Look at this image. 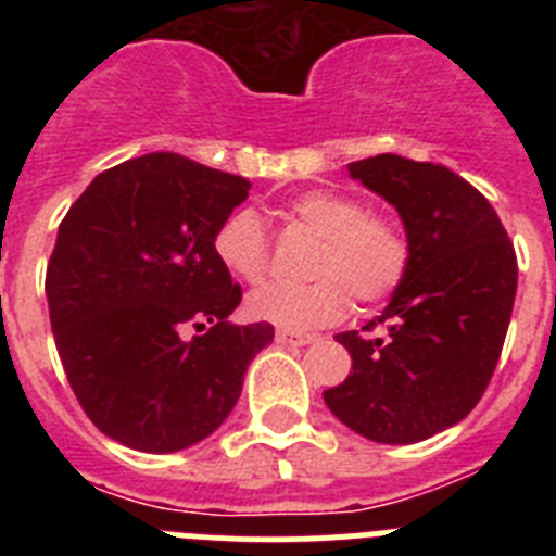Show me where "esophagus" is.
<instances>
[{
	"label": "esophagus",
	"mask_w": 556,
	"mask_h": 556,
	"mask_svg": "<svg viewBox=\"0 0 556 556\" xmlns=\"http://www.w3.org/2000/svg\"><path fill=\"white\" fill-rule=\"evenodd\" d=\"M275 342H278V345H294V348H301V345H308V342H314V337H312V333L278 331V333H275Z\"/></svg>",
	"instance_id": "1"
}]
</instances>
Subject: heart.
<instances>
[{
  "instance_id": "obj_1",
  "label": "heart",
  "mask_w": 556,
  "mask_h": 556,
  "mask_svg": "<svg viewBox=\"0 0 556 556\" xmlns=\"http://www.w3.org/2000/svg\"><path fill=\"white\" fill-rule=\"evenodd\" d=\"M289 219L320 236L308 283H267L244 301L250 320L306 331L345 317L358 303L390 298L409 267V239L392 217L372 214L353 194L308 189L287 205ZM214 255L233 278L258 283L269 267V242L253 208L233 211L214 233Z\"/></svg>"
}]
</instances>
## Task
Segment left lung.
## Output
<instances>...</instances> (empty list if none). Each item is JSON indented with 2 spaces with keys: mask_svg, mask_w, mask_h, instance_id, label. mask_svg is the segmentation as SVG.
Instances as JSON below:
<instances>
[{
  "mask_svg": "<svg viewBox=\"0 0 556 556\" xmlns=\"http://www.w3.org/2000/svg\"><path fill=\"white\" fill-rule=\"evenodd\" d=\"M348 172L395 205L409 267L378 317L384 337L337 333L353 372L323 401L372 443H420L459 424L488 390L513 317L518 262L493 205L456 172L392 152L353 161Z\"/></svg>",
  "mask_w": 556,
  "mask_h": 556,
  "instance_id": "8db88e82",
  "label": "left lung"
}]
</instances>
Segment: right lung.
<instances>
[{
	"label": "right lung",
	"instance_id": "right-lung-1",
	"mask_svg": "<svg viewBox=\"0 0 556 556\" xmlns=\"http://www.w3.org/2000/svg\"><path fill=\"white\" fill-rule=\"evenodd\" d=\"M250 180L178 152L100 172L58 228L49 323L91 424L144 454H172L225 424L269 323L233 326L239 283L214 233ZM189 330L203 334L189 340Z\"/></svg>",
	"mask_w": 556,
	"mask_h": 556
}]
</instances>
